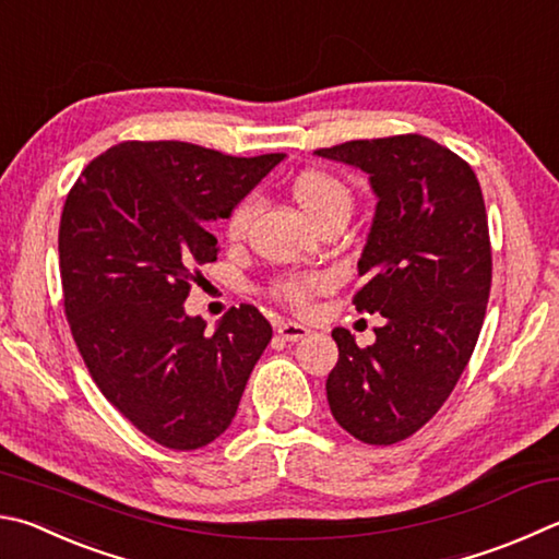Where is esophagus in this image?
<instances>
[{
	"label": "esophagus",
	"instance_id": "esophagus-1",
	"mask_svg": "<svg viewBox=\"0 0 559 559\" xmlns=\"http://www.w3.org/2000/svg\"><path fill=\"white\" fill-rule=\"evenodd\" d=\"M276 332H278V337L286 342H300L310 334V330L302 328V324H298V322H278Z\"/></svg>",
	"mask_w": 559,
	"mask_h": 559
}]
</instances>
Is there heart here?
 <instances>
[{
	"instance_id": "obj_1",
	"label": "heart",
	"mask_w": 559,
	"mask_h": 559,
	"mask_svg": "<svg viewBox=\"0 0 559 559\" xmlns=\"http://www.w3.org/2000/svg\"><path fill=\"white\" fill-rule=\"evenodd\" d=\"M293 200L298 202L300 210L312 222L328 219L330 215H337V212H349L354 205L352 188L344 182L337 174H330L324 168H306L293 178L290 182ZM253 210H257V202L253 198H245L237 202L235 210L229 212L227 217V235L229 239L245 237V231L251 225ZM330 278L324 273H293V276L281 278L276 286H273V296L286 302L290 308H308L314 293L328 288Z\"/></svg>"
}]
</instances>
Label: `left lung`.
<instances>
[{
    "instance_id": "8db88e82",
    "label": "left lung",
    "mask_w": 559,
    "mask_h": 559,
    "mask_svg": "<svg viewBox=\"0 0 559 559\" xmlns=\"http://www.w3.org/2000/svg\"><path fill=\"white\" fill-rule=\"evenodd\" d=\"M314 154L361 168L379 198L354 306L385 322L371 347L332 330L340 359L328 377L330 411L357 440L395 444L442 408L479 340L491 290L484 195L464 158L420 134Z\"/></svg>"
}]
</instances>
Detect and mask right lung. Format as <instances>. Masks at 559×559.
<instances>
[{
	"label": "right lung",
	"mask_w": 559,
	"mask_h": 559,
	"mask_svg": "<svg viewBox=\"0 0 559 559\" xmlns=\"http://www.w3.org/2000/svg\"><path fill=\"white\" fill-rule=\"evenodd\" d=\"M281 160L124 141L90 160L66 198L58 253L70 332L105 399L168 450L205 448L229 428L271 342L269 320L247 302L215 332L182 302L217 259L207 222L229 217Z\"/></svg>",
	"instance_id": "add662e5"
}]
</instances>
